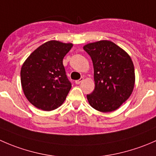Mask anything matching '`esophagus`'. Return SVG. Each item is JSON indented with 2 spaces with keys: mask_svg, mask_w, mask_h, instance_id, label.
Masks as SVG:
<instances>
[{
  "mask_svg": "<svg viewBox=\"0 0 156 156\" xmlns=\"http://www.w3.org/2000/svg\"><path fill=\"white\" fill-rule=\"evenodd\" d=\"M83 80H84V78H81L79 80H77V81H75V84H79L80 83L82 82Z\"/></svg>",
  "mask_w": 156,
  "mask_h": 156,
  "instance_id": "34e87169",
  "label": "esophagus"
}]
</instances>
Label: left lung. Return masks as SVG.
<instances>
[{"mask_svg":"<svg viewBox=\"0 0 156 156\" xmlns=\"http://www.w3.org/2000/svg\"><path fill=\"white\" fill-rule=\"evenodd\" d=\"M94 65L95 88L87 94L89 104L97 111L109 112L130 97L135 84L133 63L128 53L107 40L83 47Z\"/></svg>","mask_w":156,"mask_h":156,"instance_id":"obj_1","label":"left lung"}]
</instances>
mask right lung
<instances>
[{
  "label": "right lung",
  "mask_w": 156,
  "mask_h": 156,
  "mask_svg": "<svg viewBox=\"0 0 156 156\" xmlns=\"http://www.w3.org/2000/svg\"><path fill=\"white\" fill-rule=\"evenodd\" d=\"M73 44L49 41L34 50L20 72L23 93L39 109L51 111L61 106L72 87L62 59Z\"/></svg>",
  "instance_id": "obj_1"
}]
</instances>
